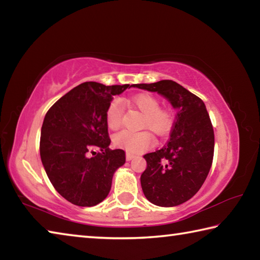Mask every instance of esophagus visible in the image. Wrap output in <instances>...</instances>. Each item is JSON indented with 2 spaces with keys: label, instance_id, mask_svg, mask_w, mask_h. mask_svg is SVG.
<instances>
[{
  "label": "esophagus",
  "instance_id": "1",
  "mask_svg": "<svg viewBox=\"0 0 260 260\" xmlns=\"http://www.w3.org/2000/svg\"><path fill=\"white\" fill-rule=\"evenodd\" d=\"M134 158L133 155H131V153H126V159L127 160H132Z\"/></svg>",
  "mask_w": 260,
  "mask_h": 260
}]
</instances>
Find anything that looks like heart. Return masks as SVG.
Wrapping results in <instances>:
<instances>
[{
    "mask_svg": "<svg viewBox=\"0 0 260 260\" xmlns=\"http://www.w3.org/2000/svg\"><path fill=\"white\" fill-rule=\"evenodd\" d=\"M133 103L140 111L144 113L142 127H149L158 135L169 133L173 124V117L169 111L160 109L159 101L150 94H139L132 98ZM108 127L111 129L119 128L122 119V103L119 99L111 101L105 113ZM113 142L117 147L125 149L129 153H139L150 148L155 143L150 132L121 131L114 135Z\"/></svg>",
    "mask_w": 260,
    "mask_h": 260,
    "instance_id": "heart-1",
    "label": "heart"
}]
</instances>
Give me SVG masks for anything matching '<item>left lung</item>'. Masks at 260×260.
<instances>
[{
	"label": "left lung",
	"mask_w": 260,
	"mask_h": 260,
	"mask_svg": "<svg viewBox=\"0 0 260 260\" xmlns=\"http://www.w3.org/2000/svg\"><path fill=\"white\" fill-rule=\"evenodd\" d=\"M133 87L161 95L177 110L167 143L143 156L147 160L141 174L144 196L162 208L182 204L200 190L212 165L214 133L205 104L172 80Z\"/></svg>",
	"instance_id": "8db88e82"
}]
</instances>
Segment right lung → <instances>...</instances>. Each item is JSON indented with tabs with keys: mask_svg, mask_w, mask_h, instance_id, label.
Here are the masks:
<instances>
[{
	"mask_svg": "<svg viewBox=\"0 0 260 260\" xmlns=\"http://www.w3.org/2000/svg\"><path fill=\"white\" fill-rule=\"evenodd\" d=\"M127 88L83 82L48 110L41 128L42 165L54 188L74 205L94 206L107 199L114 172L125 164V151L109 148L105 113L113 96ZM95 146L101 152L89 158L86 152Z\"/></svg>",
	"mask_w": 260,
	"mask_h": 260,
	"instance_id": "add662e5",
	"label": "right lung"
}]
</instances>
